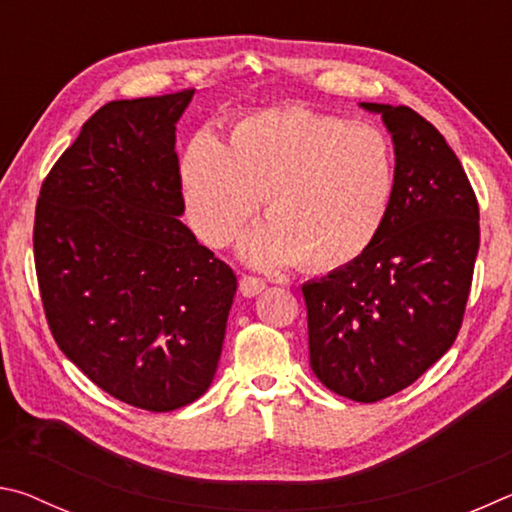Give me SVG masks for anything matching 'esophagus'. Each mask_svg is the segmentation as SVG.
<instances>
[{"label": "esophagus", "instance_id": "obj_1", "mask_svg": "<svg viewBox=\"0 0 512 512\" xmlns=\"http://www.w3.org/2000/svg\"><path fill=\"white\" fill-rule=\"evenodd\" d=\"M266 289V284L259 280V277H253V275H244L239 280V291H241V296L244 298H255V296H259V293H262Z\"/></svg>", "mask_w": 512, "mask_h": 512}]
</instances>
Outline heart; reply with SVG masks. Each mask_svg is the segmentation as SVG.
Masks as SVG:
<instances>
[{"mask_svg": "<svg viewBox=\"0 0 512 512\" xmlns=\"http://www.w3.org/2000/svg\"><path fill=\"white\" fill-rule=\"evenodd\" d=\"M187 221L210 248L237 237L264 194L268 221L244 239L250 264L339 268L384 228L395 192L391 140L377 126L307 108L237 121L228 146L198 133L180 162Z\"/></svg>", "mask_w": 512, "mask_h": 512, "instance_id": "1", "label": "heart"}]
</instances>
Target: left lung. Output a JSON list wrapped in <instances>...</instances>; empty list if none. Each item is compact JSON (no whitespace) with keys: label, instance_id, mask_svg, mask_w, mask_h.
<instances>
[{"label":"left lung","instance_id":"8db88e82","mask_svg":"<svg viewBox=\"0 0 512 512\" xmlns=\"http://www.w3.org/2000/svg\"><path fill=\"white\" fill-rule=\"evenodd\" d=\"M379 112L395 146L386 223L359 259L302 284L309 366L336 395L379 402L452 348L479 253V203L436 126L406 106Z\"/></svg>","mask_w":512,"mask_h":512}]
</instances>
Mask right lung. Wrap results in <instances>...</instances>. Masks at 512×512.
I'll return each instance as SVG.
<instances>
[{"label": "right lung", "instance_id": "add662e5", "mask_svg": "<svg viewBox=\"0 0 512 512\" xmlns=\"http://www.w3.org/2000/svg\"><path fill=\"white\" fill-rule=\"evenodd\" d=\"M192 97L94 112L42 183L33 225L58 348L101 391L153 413L210 388L237 293L232 268L180 221L176 124Z\"/></svg>", "mask_w": 512, "mask_h": 512}]
</instances>
